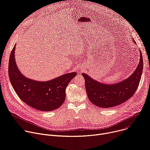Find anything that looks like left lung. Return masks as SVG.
Wrapping results in <instances>:
<instances>
[{"instance_id":"obj_1","label":"left lung","mask_w":150,"mask_h":150,"mask_svg":"<svg viewBox=\"0 0 150 150\" xmlns=\"http://www.w3.org/2000/svg\"><path fill=\"white\" fill-rule=\"evenodd\" d=\"M142 69L143 59L140 52V62L135 72L120 82L111 85L101 83L93 79L88 75L82 74L90 101L103 108H112L125 102L134 96L138 88Z\"/></svg>"}]
</instances>
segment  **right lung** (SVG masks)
Returning <instances> with one entry per match:
<instances>
[{
  "instance_id": "add662e5",
  "label": "right lung",
  "mask_w": 150,
  "mask_h": 150,
  "mask_svg": "<svg viewBox=\"0 0 150 150\" xmlns=\"http://www.w3.org/2000/svg\"><path fill=\"white\" fill-rule=\"evenodd\" d=\"M15 46L10 54L8 73L12 86L18 96L28 105L38 110L48 112L59 108L65 101L67 85L76 73L67 74L45 82L27 78L20 72L16 66Z\"/></svg>"
}]
</instances>
